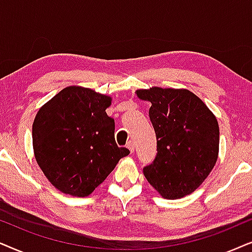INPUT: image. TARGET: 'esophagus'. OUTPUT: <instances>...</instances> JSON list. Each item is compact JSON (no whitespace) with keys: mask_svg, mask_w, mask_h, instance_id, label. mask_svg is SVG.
<instances>
[{"mask_svg":"<svg viewBox=\"0 0 252 252\" xmlns=\"http://www.w3.org/2000/svg\"><path fill=\"white\" fill-rule=\"evenodd\" d=\"M126 147H128V149H129V151H130V152H133V151H135V143H133L132 142V140H129V142L128 143H126Z\"/></svg>","mask_w":252,"mask_h":252,"instance_id":"esophagus-1","label":"esophagus"}]
</instances>
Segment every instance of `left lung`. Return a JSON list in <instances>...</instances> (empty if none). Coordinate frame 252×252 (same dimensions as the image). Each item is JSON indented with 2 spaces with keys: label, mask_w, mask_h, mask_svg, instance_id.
Wrapping results in <instances>:
<instances>
[{
  "label": "left lung",
  "mask_w": 252,
  "mask_h": 252,
  "mask_svg": "<svg viewBox=\"0 0 252 252\" xmlns=\"http://www.w3.org/2000/svg\"><path fill=\"white\" fill-rule=\"evenodd\" d=\"M151 103L157 157L143 172L163 198L192 193L213 169L219 153V126L213 113L189 90H137Z\"/></svg>",
  "instance_id": "1"
}]
</instances>
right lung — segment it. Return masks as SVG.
<instances>
[{
    "mask_svg": "<svg viewBox=\"0 0 252 252\" xmlns=\"http://www.w3.org/2000/svg\"><path fill=\"white\" fill-rule=\"evenodd\" d=\"M112 98L69 86L45 103L32 126L35 160L56 189L91 194L130 151L115 142V121L106 109Z\"/></svg>",
    "mask_w": 252,
    "mask_h": 252,
    "instance_id": "1",
    "label": "right lung"
}]
</instances>
